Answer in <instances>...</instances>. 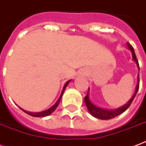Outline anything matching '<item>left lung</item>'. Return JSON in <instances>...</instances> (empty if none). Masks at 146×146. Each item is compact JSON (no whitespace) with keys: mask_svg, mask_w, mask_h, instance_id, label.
Here are the masks:
<instances>
[{"mask_svg":"<svg viewBox=\"0 0 146 146\" xmlns=\"http://www.w3.org/2000/svg\"><path fill=\"white\" fill-rule=\"evenodd\" d=\"M127 45L128 46L130 49H131V52H132V56H133V60L136 62L137 65V67H138V69L139 71V62H138V60H137V56H136L135 52H134V50H133V46L130 44L129 42H127ZM139 76L138 74V83H137V87H136V90L134 92V94L133 96H132V98H131L129 102H127L126 104H125L124 106L121 107V108H117L116 110H104L102 109V108H97L96 106H95L94 104H92L91 103L90 100V98H89V91H90V88L88 89V92L86 94V96L84 98V101H85V104H86V107H87V109L89 110L90 113L92 114V115H93L94 117L97 118V119H102V120H108V119H113L114 117H116L117 115H120L122 113L126 110L127 108H129L131 106V103L133 102V100L134 99L136 95H137V92H138V90H139Z\"/></svg>","mask_w":146,"mask_h":146,"instance_id":"8db88e82","label":"left lung"}]
</instances>
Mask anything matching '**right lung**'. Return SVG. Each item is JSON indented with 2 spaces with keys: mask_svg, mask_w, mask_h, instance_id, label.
Instances as JSON below:
<instances>
[{
  "mask_svg": "<svg viewBox=\"0 0 146 146\" xmlns=\"http://www.w3.org/2000/svg\"><path fill=\"white\" fill-rule=\"evenodd\" d=\"M69 82H70V80H68V81H67L64 87H63V89H62V93H61V95H60V98H59V99L57 100V102H56V103H55V104H54V105H53L51 108H50L49 109L47 110H44V111H42V112H39V113H31V112L26 111V110H25L21 109V108H20L21 110H23V111L25 112V113H26L28 114V115H32V116H33V117H44V116H47V115H50V114L52 113L55 110V109L57 108V106L59 105L60 100H61L62 95H63V92H64L66 86H68V83H69Z\"/></svg>",
  "mask_w": 146,
  "mask_h": 146,
  "instance_id": "obj_1",
  "label": "right lung"
}]
</instances>
